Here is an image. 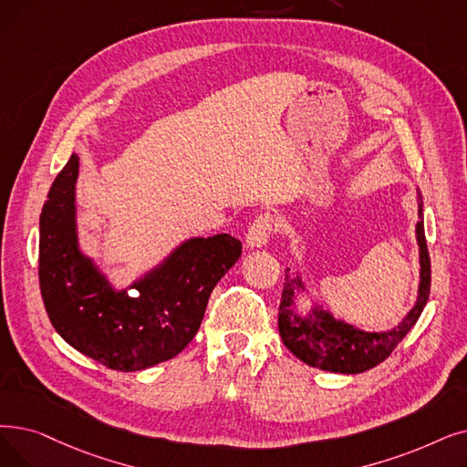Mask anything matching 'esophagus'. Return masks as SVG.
I'll list each match as a JSON object with an SVG mask.
<instances>
[{"label": "esophagus", "instance_id": "34e87169", "mask_svg": "<svg viewBox=\"0 0 467 467\" xmlns=\"http://www.w3.org/2000/svg\"><path fill=\"white\" fill-rule=\"evenodd\" d=\"M276 231V219L269 213L265 215H259L254 223L252 227L248 229V234H246V246L248 248H261L265 246L271 234Z\"/></svg>", "mask_w": 467, "mask_h": 467}]
</instances>
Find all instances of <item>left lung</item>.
Instances as JSON below:
<instances>
[{
    "label": "left lung",
    "instance_id": "8db88e82",
    "mask_svg": "<svg viewBox=\"0 0 467 467\" xmlns=\"http://www.w3.org/2000/svg\"><path fill=\"white\" fill-rule=\"evenodd\" d=\"M421 194L418 192V225L416 240L420 246V286L418 299L410 313L388 332H364L353 324L334 318L328 311L313 307L306 317L296 311V297L299 290H306L299 276L286 275L278 307V332L280 337L299 360L309 367L341 372L360 374L367 372L388 358L393 349L407 336L420 318L431 288V261L428 242L423 233V208ZM290 271V269H288Z\"/></svg>",
    "mask_w": 467,
    "mask_h": 467
}]
</instances>
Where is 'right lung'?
<instances>
[{
	"label": "right lung",
	"mask_w": 467,
	"mask_h": 467,
	"mask_svg": "<svg viewBox=\"0 0 467 467\" xmlns=\"http://www.w3.org/2000/svg\"><path fill=\"white\" fill-rule=\"evenodd\" d=\"M70 156L39 215V290L53 328L76 351L110 370L135 372L173 358L196 336L208 299L242 254L231 234L191 238L158 267L114 290L78 244Z\"/></svg>",
	"instance_id": "obj_1"
}]
</instances>
